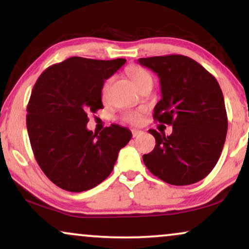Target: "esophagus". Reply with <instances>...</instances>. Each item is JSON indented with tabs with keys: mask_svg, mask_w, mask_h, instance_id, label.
Wrapping results in <instances>:
<instances>
[{
	"mask_svg": "<svg viewBox=\"0 0 249 249\" xmlns=\"http://www.w3.org/2000/svg\"><path fill=\"white\" fill-rule=\"evenodd\" d=\"M131 134H132V137L136 138V137H138V136L142 134V131L141 130H137V129H132Z\"/></svg>",
	"mask_w": 249,
	"mask_h": 249,
	"instance_id": "obj_1",
	"label": "esophagus"
}]
</instances>
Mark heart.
Here are the masks:
<instances>
[{"mask_svg":"<svg viewBox=\"0 0 249 249\" xmlns=\"http://www.w3.org/2000/svg\"><path fill=\"white\" fill-rule=\"evenodd\" d=\"M127 73L131 77L132 81L137 85V87L141 86L144 81L152 79L151 74H149L147 71L142 69V67L134 66V64L127 68ZM108 85H110V80H107V83L104 84L103 89H102L103 95L107 93ZM141 119H142V111H127L125 113H124V115H122V120L124 122H128V124H138L139 122H141Z\"/></svg>","mask_w":249,"mask_h":249,"instance_id":"obj_1","label":"heart"}]
</instances>
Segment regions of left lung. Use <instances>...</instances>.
I'll return each instance as SVG.
<instances>
[{
	"label": "left lung",
	"mask_w": 249,
	"mask_h": 249,
	"mask_svg": "<svg viewBox=\"0 0 249 249\" xmlns=\"http://www.w3.org/2000/svg\"><path fill=\"white\" fill-rule=\"evenodd\" d=\"M138 62L158 73L161 83L162 98L153 118L172 125L170 136L149 129L156 144L142 161L170 185L198 182L215 166L226 142L228 117L219 83L198 62L180 54Z\"/></svg>",
	"instance_id": "left-lung-1"
}]
</instances>
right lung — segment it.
<instances>
[{"mask_svg":"<svg viewBox=\"0 0 249 249\" xmlns=\"http://www.w3.org/2000/svg\"><path fill=\"white\" fill-rule=\"evenodd\" d=\"M124 63L72 56L47 68L34 85L26 119L30 145L42 171L60 188L80 193L100 185L131 139L130 130L118 124L100 135L86 127L88 112L103 108L105 79Z\"/></svg>","mask_w":249,"mask_h":249,"instance_id":"1","label":"right lung"}]
</instances>
